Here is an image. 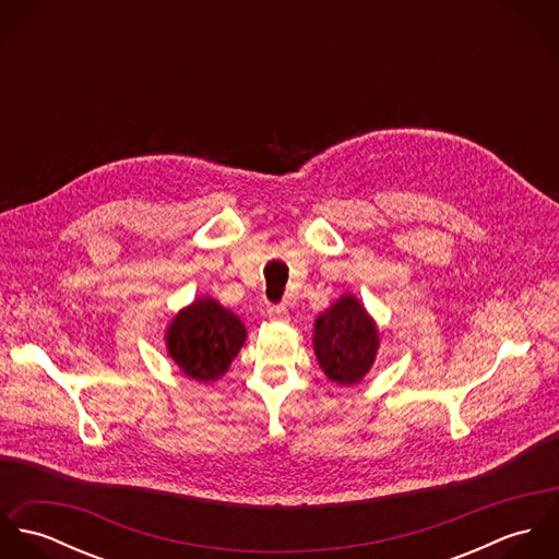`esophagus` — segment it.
I'll return each instance as SVG.
<instances>
[{
  "label": "esophagus",
  "mask_w": 559,
  "mask_h": 559,
  "mask_svg": "<svg viewBox=\"0 0 559 559\" xmlns=\"http://www.w3.org/2000/svg\"><path fill=\"white\" fill-rule=\"evenodd\" d=\"M269 320H273V322H288L290 314L286 312V308H269Z\"/></svg>",
  "instance_id": "1"
}]
</instances>
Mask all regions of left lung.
<instances>
[{
  "label": "left lung",
  "mask_w": 559,
  "mask_h": 559,
  "mask_svg": "<svg viewBox=\"0 0 559 559\" xmlns=\"http://www.w3.org/2000/svg\"><path fill=\"white\" fill-rule=\"evenodd\" d=\"M312 346L329 381L355 385L374 366L381 331L364 304L353 293H344L314 320Z\"/></svg>",
  "instance_id": "left-lung-1"
}]
</instances>
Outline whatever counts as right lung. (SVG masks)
I'll use <instances>...</instances> for the list:
<instances>
[{"mask_svg":"<svg viewBox=\"0 0 559 559\" xmlns=\"http://www.w3.org/2000/svg\"><path fill=\"white\" fill-rule=\"evenodd\" d=\"M245 337L247 329L235 312L213 297H198L169 320L165 348L185 377L213 383L228 372Z\"/></svg>","mask_w":559,"mask_h":559,"instance_id":"1","label":"right lung"}]
</instances>
